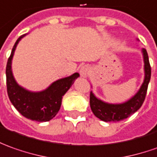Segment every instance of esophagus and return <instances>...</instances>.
<instances>
[{
    "label": "esophagus",
    "mask_w": 157,
    "mask_h": 157,
    "mask_svg": "<svg viewBox=\"0 0 157 157\" xmlns=\"http://www.w3.org/2000/svg\"><path fill=\"white\" fill-rule=\"evenodd\" d=\"M89 70H90L89 66L88 65H84L80 70V74L82 77H87L88 74H89Z\"/></svg>",
    "instance_id": "34e87169"
}]
</instances>
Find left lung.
I'll return each mask as SVG.
<instances>
[{
	"mask_svg": "<svg viewBox=\"0 0 157 157\" xmlns=\"http://www.w3.org/2000/svg\"><path fill=\"white\" fill-rule=\"evenodd\" d=\"M142 52L144 61V73H145L144 81L138 92L131 100L122 104H109L97 99L92 92L90 93L91 110L94 114L102 121L116 122V121L123 120L133 114L135 112H137L143 105L144 101L145 100L148 85L150 82L151 68H150L149 56L146 50L143 49Z\"/></svg>",
	"mask_w": 157,
	"mask_h": 157,
	"instance_id": "obj_1",
	"label": "left lung"
}]
</instances>
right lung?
Wrapping results in <instances>:
<instances>
[{
	"label": "right lung",
	"instance_id": "1",
	"mask_svg": "<svg viewBox=\"0 0 157 157\" xmlns=\"http://www.w3.org/2000/svg\"><path fill=\"white\" fill-rule=\"evenodd\" d=\"M24 36L22 35L17 39L7 60L6 68L7 94L12 104L20 114L31 120L45 122L53 119L58 113L63 96L72 86L79 74L75 73L69 77L57 80L41 92H31L20 87L13 78L11 64L16 46Z\"/></svg>",
	"mask_w": 157,
	"mask_h": 157
}]
</instances>
